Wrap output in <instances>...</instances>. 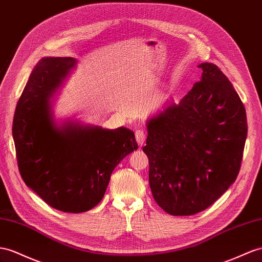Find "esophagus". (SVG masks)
<instances>
[{"mask_svg": "<svg viewBox=\"0 0 262 262\" xmlns=\"http://www.w3.org/2000/svg\"><path fill=\"white\" fill-rule=\"evenodd\" d=\"M135 135H136V142H137L138 146L142 147L144 145V143H145V140H146V133H145V130L144 129H138V130H136Z\"/></svg>", "mask_w": 262, "mask_h": 262, "instance_id": "1", "label": "esophagus"}]
</instances>
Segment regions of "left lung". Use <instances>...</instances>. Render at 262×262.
I'll return each mask as SVG.
<instances>
[{
	"label": "left lung",
	"instance_id": "1",
	"mask_svg": "<svg viewBox=\"0 0 262 262\" xmlns=\"http://www.w3.org/2000/svg\"><path fill=\"white\" fill-rule=\"evenodd\" d=\"M198 67L200 82L146 124L150 189L172 216L203 211L229 188L247 138L246 110L230 80L214 64Z\"/></svg>",
	"mask_w": 262,
	"mask_h": 262
}]
</instances>
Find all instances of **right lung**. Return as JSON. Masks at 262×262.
<instances>
[{"label": "right lung", "mask_w": 262, "mask_h": 262, "mask_svg": "<svg viewBox=\"0 0 262 262\" xmlns=\"http://www.w3.org/2000/svg\"><path fill=\"white\" fill-rule=\"evenodd\" d=\"M75 66L73 57L38 62L17 102L12 132L26 186L55 209L78 213L99 204L113 170L138 146L126 127L56 122L53 98Z\"/></svg>", "instance_id": "add662e5"}]
</instances>
